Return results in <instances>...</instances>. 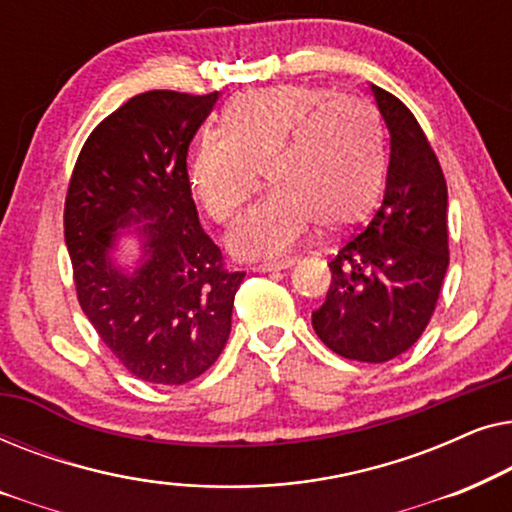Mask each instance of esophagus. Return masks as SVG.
Here are the masks:
<instances>
[{
	"label": "esophagus",
	"instance_id": "34e87169",
	"mask_svg": "<svg viewBox=\"0 0 512 512\" xmlns=\"http://www.w3.org/2000/svg\"><path fill=\"white\" fill-rule=\"evenodd\" d=\"M296 263L293 258H286V261H272V263H258L254 265L256 272H279V270H286L291 268V265Z\"/></svg>",
	"mask_w": 512,
	"mask_h": 512
}]
</instances>
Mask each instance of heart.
<instances>
[{
  "label": "heart",
  "mask_w": 512,
  "mask_h": 512,
  "mask_svg": "<svg viewBox=\"0 0 512 512\" xmlns=\"http://www.w3.org/2000/svg\"><path fill=\"white\" fill-rule=\"evenodd\" d=\"M268 174L272 191L228 235L240 258H275L319 223L352 226L373 207L384 174L375 111L356 97L305 86L237 95L223 130L205 132L188 160L195 198L214 221H233Z\"/></svg>",
  "instance_id": "b5f03b06"
}]
</instances>
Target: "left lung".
<instances>
[{
	"label": "left lung",
	"mask_w": 512,
	"mask_h": 512,
	"mask_svg": "<svg viewBox=\"0 0 512 512\" xmlns=\"http://www.w3.org/2000/svg\"><path fill=\"white\" fill-rule=\"evenodd\" d=\"M391 135L384 198L366 226L328 261L331 286L312 326L352 361L384 363L429 326L450 265L447 184L424 130L405 104L370 86Z\"/></svg>",
	"instance_id": "left-lung-1"
}]
</instances>
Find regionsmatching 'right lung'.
I'll list each match as a JSON object with an SVG mask.
<instances>
[{"label": "right lung", "mask_w": 512, "mask_h": 512, "mask_svg": "<svg viewBox=\"0 0 512 512\" xmlns=\"http://www.w3.org/2000/svg\"><path fill=\"white\" fill-rule=\"evenodd\" d=\"M219 93L149 90L109 114L83 144L65 200V242L81 310L111 354L153 384L200 377L226 347L233 272L200 226L188 144ZM135 225L143 261H110L120 230Z\"/></svg>", "instance_id": "add662e5"}]
</instances>
